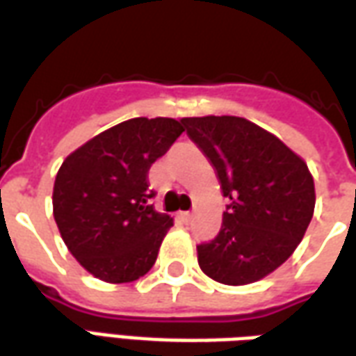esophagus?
Wrapping results in <instances>:
<instances>
[{"mask_svg": "<svg viewBox=\"0 0 356 356\" xmlns=\"http://www.w3.org/2000/svg\"><path fill=\"white\" fill-rule=\"evenodd\" d=\"M191 216H193V214L191 213H188V211H182V213H178V218H180V220H182V222H191Z\"/></svg>", "mask_w": 356, "mask_h": 356, "instance_id": "obj_1", "label": "esophagus"}]
</instances>
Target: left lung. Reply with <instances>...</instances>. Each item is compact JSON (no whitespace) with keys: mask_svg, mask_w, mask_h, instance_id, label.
Segmentation results:
<instances>
[{"mask_svg":"<svg viewBox=\"0 0 356 356\" xmlns=\"http://www.w3.org/2000/svg\"><path fill=\"white\" fill-rule=\"evenodd\" d=\"M228 197L216 238L197 245L209 278L243 286L268 276L301 243L314 213V180L299 155L239 117L182 118Z\"/></svg>","mask_w":356,"mask_h":356,"instance_id":"obj_1","label":"left lung"}]
</instances>
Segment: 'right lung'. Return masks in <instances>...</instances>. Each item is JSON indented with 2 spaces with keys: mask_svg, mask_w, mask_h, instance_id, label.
Returning a JSON list of instances; mask_svg holds the SVG:
<instances>
[{
  "mask_svg": "<svg viewBox=\"0 0 356 356\" xmlns=\"http://www.w3.org/2000/svg\"><path fill=\"white\" fill-rule=\"evenodd\" d=\"M182 132L174 118H130L63 161L53 216L65 245L95 278L134 282L157 261L172 218L151 205L147 174Z\"/></svg>",
  "mask_w": 356,
  "mask_h": 356,
  "instance_id": "obj_1",
  "label": "right lung"
}]
</instances>
